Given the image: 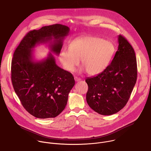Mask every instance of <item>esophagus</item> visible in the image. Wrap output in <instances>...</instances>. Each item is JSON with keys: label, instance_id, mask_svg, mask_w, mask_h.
<instances>
[{"label": "esophagus", "instance_id": "34e87169", "mask_svg": "<svg viewBox=\"0 0 151 151\" xmlns=\"http://www.w3.org/2000/svg\"><path fill=\"white\" fill-rule=\"evenodd\" d=\"M74 79H75V81L76 82H78V81H79L81 80V79L80 78H78V77H77V76H75V77H74Z\"/></svg>", "mask_w": 151, "mask_h": 151}]
</instances>
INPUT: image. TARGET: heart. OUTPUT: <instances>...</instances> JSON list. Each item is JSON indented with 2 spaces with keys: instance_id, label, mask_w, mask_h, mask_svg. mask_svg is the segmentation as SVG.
I'll return each instance as SVG.
<instances>
[{
  "instance_id": "b5f03b06",
  "label": "heart",
  "mask_w": 151,
  "mask_h": 151,
  "mask_svg": "<svg viewBox=\"0 0 151 151\" xmlns=\"http://www.w3.org/2000/svg\"><path fill=\"white\" fill-rule=\"evenodd\" d=\"M114 52L112 43L96 36L76 39L71 46L65 47L60 52V60L66 70L73 72L82 61L87 73L95 75L108 65Z\"/></svg>"
}]
</instances>
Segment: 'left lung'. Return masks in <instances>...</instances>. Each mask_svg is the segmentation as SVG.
<instances>
[{
  "instance_id": "obj_1",
  "label": "left lung",
  "mask_w": 151,
  "mask_h": 151,
  "mask_svg": "<svg viewBox=\"0 0 151 151\" xmlns=\"http://www.w3.org/2000/svg\"><path fill=\"white\" fill-rule=\"evenodd\" d=\"M118 48L109 65L96 76L85 79L88 86L86 99L98 114L111 115L126 105L137 76L135 52L128 40L118 36Z\"/></svg>"
}]
</instances>
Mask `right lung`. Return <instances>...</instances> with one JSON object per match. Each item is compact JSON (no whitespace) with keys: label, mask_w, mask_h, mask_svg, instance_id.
<instances>
[{"label":"right lung","mask_w":151,"mask_h":151,"mask_svg":"<svg viewBox=\"0 0 151 151\" xmlns=\"http://www.w3.org/2000/svg\"><path fill=\"white\" fill-rule=\"evenodd\" d=\"M69 31V27L59 24L31 30L14 53L11 80L14 91L24 109L36 118L58 116L67 104L75 79L71 73L57 65L51 53L42 61H34L33 49L50 42L51 51L58 55Z\"/></svg>","instance_id":"add662e5"}]
</instances>
